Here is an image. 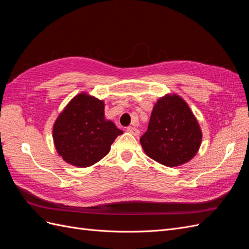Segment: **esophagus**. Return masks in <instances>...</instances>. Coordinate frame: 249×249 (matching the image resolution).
<instances>
[{"label":"esophagus","instance_id":"esophagus-1","mask_svg":"<svg viewBox=\"0 0 249 249\" xmlns=\"http://www.w3.org/2000/svg\"><path fill=\"white\" fill-rule=\"evenodd\" d=\"M126 131L129 132V133H131L132 135H134V136H138V135L140 134V131L137 129V127H135V126H129L126 129Z\"/></svg>","mask_w":249,"mask_h":249}]
</instances>
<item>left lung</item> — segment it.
Segmentation results:
<instances>
[{
    "instance_id": "1",
    "label": "left lung",
    "mask_w": 249,
    "mask_h": 249,
    "mask_svg": "<svg viewBox=\"0 0 249 249\" xmlns=\"http://www.w3.org/2000/svg\"><path fill=\"white\" fill-rule=\"evenodd\" d=\"M201 139L199 124L188 104L178 94H166L155 104L140 143L150 159L176 167L197 154Z\"/></svg>"
}]
</instances>
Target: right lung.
<instances>
[{
	"instance_id": "add662e5",
	"label": "right lung",
	"mask_w": 249,
	"mask_h": 249,
	"mask_svg": "<svg viewBox=\"0 0 249 249\" xmlns=\"http://www.w3.org/2000/svg\"><path fill=\"white\" fill-rule=\"evenodd\" d=\"M124 132L105 118V104L86 92L77 94L58 115L53 139L59 156L72 166L85 168L108 155Z\"/></svg>"
}]
</instances>
